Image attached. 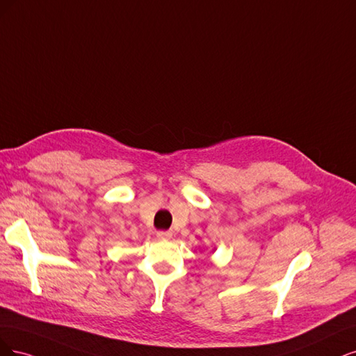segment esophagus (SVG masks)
Wrapping results in <instances>:
<instances>
[{
  "label": "esophagus",
  "mask_w": 356,
  "mask_h": 356,
  "mask_svg": "<svg viewBox=\"0 0 356 356\" xmlns=\"http://www.w3.org/2000/svg\"><path fill=\"white\" fill-rule=\"evenodd\" d=\"M171 231H158L156 232V236L159 238V239H170L171 238Z\"/></svg>",
  "instance_id": "obj_1"
}]
</instances>
